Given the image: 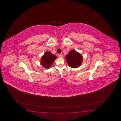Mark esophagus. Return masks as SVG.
Returning <instances> with one entry per match:
<instances>
[{"label":"esophagus","mask_w":121,"mask_h":121,"mask_svg":"<svg viewBox=\"0 0 121 121\" xmlns=\"http://www.w3.org/2000/svg\"><path fill=\"white\" fill-rule=\"evenodd\" d=\"M58 56H59V57H63V54H60L58 55Z\"/></svg>","instance_id":"obj_1"}]
</instances>
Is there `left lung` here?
Instances as JSON below:
<instances>
[{
	"instance_id": "8db88e82",
	"label": "left lung",
	"mask_w": 121,
	"mask_h": 121,
	"mask_svg": "<svg viewBox=\"0 0 121 121\" xmlns=\"http://www.w3.org/2000/svg\"><path fill=\"white\" fill-rule=\"evenodd\" d=\"M66 60L69 67L75 68L81 65L82 62V57L76 51L71 50L66 55Z\"/></svg>"
}]
</instances>
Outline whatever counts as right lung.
I'll use <instances>...</instances> for the list:
<instances>
[{
    "label": "right lung",
    "mask_w": 121,
    "mask_h": 121,
    "mask_svg": "<svg viewBox=\"0 0 121 121\" xmlns=\"http://www.w3.org/2000/svg\"><path fill=\"white\" fill-rule=\"evenodd\" d=\"M56 58L57 56L51 52H46L41 57V65L45 68H49Z\"/></svg>",
    "instance_id": "1"
}]
</instances>
